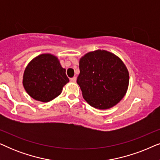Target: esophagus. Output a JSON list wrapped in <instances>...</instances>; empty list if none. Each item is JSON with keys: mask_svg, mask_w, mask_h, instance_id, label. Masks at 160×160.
<instances>
[{"mask_svg": "<svg viewBox=\"0 0 160 160\" xmlns=\"http://www.w3.org/2000/svg\"><path fill=\"white\" fill-rule=\"evenodd\" d=\"M71 82H73V83L76 82V77L71 78Z\"/></svg>", "mask_w": 160, "mask_h": 160, "instance_id": "esophagus-1", "label": "esophagus"}]
</instances>
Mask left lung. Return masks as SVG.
<instances>
[{"instance_id": "obj_1", "label": "left lung", "mask_w": 160, "mask_h": 160, "mask_svg": "<svg viewBox=\"0 0 160 160\" xmlns=\"http://www.w3.org/2000/svg\"><path fill=\"white\" fill-rule=\"evenodd\" d=\"M79 69L77 84L91 106L100 110L111 108L125 95L129 72L113 53L101 49L88 52L80 58Z\"/></svg>"}]
</instances>
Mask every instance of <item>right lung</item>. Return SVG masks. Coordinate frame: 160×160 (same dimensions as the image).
I'll return each instance as SVG.
<instances>
[{"label": "right lung", "instance_id": "right-lung-1", "mask_svg": "<svg viewBox=\"0 0 160 160\" xmlns=\"http://www.w3.org/2000/svg\"><path fill=\"white\" fill-rule=\"evenodd\" d=\"M69 82L65 69L58 57L52 54H39L28 63L23 74L22 84L32 98L47 102L60 95Z\"/></svg>", "mask_w": 160, "mask_h": 160}]
</instances>
